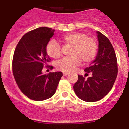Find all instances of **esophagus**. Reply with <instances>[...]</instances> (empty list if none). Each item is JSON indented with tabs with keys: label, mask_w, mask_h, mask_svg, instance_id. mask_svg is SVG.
I'll return each instance as SVG.
<instances>
[{
	"label": "esophagus",
	"mask_w": 129,
	"mask_h": 129,
	"mask_svg": "<svg viewBox=\"0 0 129 129\" xmlns=\"http://www.w3.org/2000/svg\"><path fill=\"white\" fill-rule=\"evenodd\" d=\"M68 74H69V73H67V72H63V76H67Z\"/></svg>",
	"instance_id": "obj_1"
}]
</instances>
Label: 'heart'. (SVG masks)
<instances>
[{"instance_id":"b5f03b06","label":"heart","mask_w":129,"mask_h":129,"mask_svg":"<svg viewBox=\"0 0 129 129\" xmlns=\"http://www.w3.org/2000/svg\"><path fill=\"white\" fill-rule=\"evenodd\" d=\"M64 44L72 46L70 57L62 58L56 63L58 70L71 72L80 65L81 61L88 63L93 61L97 53V44L95 39L88 37L86 34L81 32L69 33L62 37ZM47 54L51 58L57 59L61 55V48L55 41H50L46 48Z\"/></svg>"}]
</instances>
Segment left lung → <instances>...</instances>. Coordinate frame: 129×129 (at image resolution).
Returning <instances> with one entry per match:
<instances>
[{"label":"left lung","mask_w":129,"mask_h":129,"mask_svg":"<svg viewBox=\"0 0 129 129\" xmlns=\"http://www.w3.org/2000/svg\"><path fill=\"white\" fill-rule=\"evenodd\" d=\"M98 51L95 59L85 71L92 76L85 79L78 75L73 88L76 95L86 102H95L105 97L111 90L118 73L117 60L114 48L108 37L97 32Z\"/></svg>","instance_id":"left-lung-1"}]
</instances>
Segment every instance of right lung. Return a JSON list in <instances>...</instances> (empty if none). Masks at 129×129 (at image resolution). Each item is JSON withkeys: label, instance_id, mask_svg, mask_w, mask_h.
Listing matches in <instances>:
<instances>
[{"label": "right lung", "instance_id": "obj_1", "mask_svg": "<svg viewBox=\"0 0 129 129\" xmlns=\"http://www.w3.org/2000/svg\"><path fill=\"white\" fill-rule=\"evenodd\" d=\"M55 30L40 27L25 34L16 47L13 59V73L21 92L34 101L52 97L63 76L62 72L43 74L44 66L51 60L46 48Z\"/></svg>", "mask_w": 129, "mask_h": 129}]
</instances>
